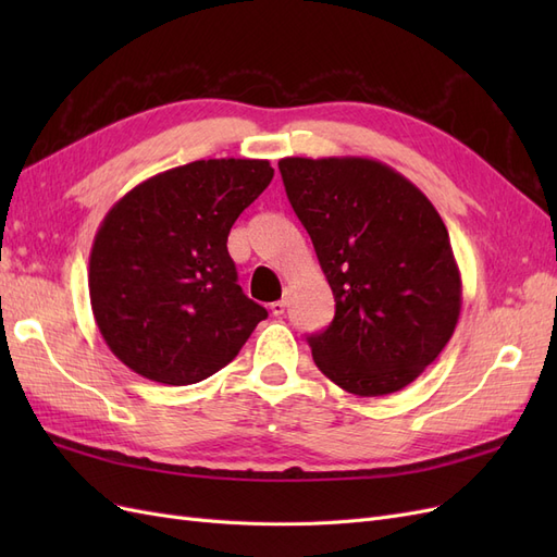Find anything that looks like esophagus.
<instances>
[{"mask_svg":"<svg viewBox=\"0 0 557 557\" xmlns=\"http://www.w3.org/2000/svg\"><path fill=\"white\" fill-rule=\"evenodd\" d=\"M269 309H272V313H274V315H283V313H285V301H283V299H278V301H274V305L269 307Z\"/></svg>","mask_w":557,"mask_h":557,"instance_id":"1","label":"esophagus"}]
</instances>
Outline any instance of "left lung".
I'll list each match as a JSON object with an SVG mask.
<instances>
[{
    "label": "left lung",
    "mask_w": 557,
    "mask_h": 557,
    "mask_svg": "<svg viewBox=\"0 0 557 557\" xmlns=\"http://www.w3.org/2000/svg\"><path fill=\"white\" fill-rule=\"evenodd\" d=\"M285 193L336 311L311 356L346 393L381 397L425 372L458 325L462 281L432 201L372 158H283Z\"/></svg>",
    "instance_id": "1"
}]
</instances>
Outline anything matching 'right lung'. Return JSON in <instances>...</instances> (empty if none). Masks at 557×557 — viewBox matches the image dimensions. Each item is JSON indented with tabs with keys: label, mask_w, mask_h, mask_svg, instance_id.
<instances>
[{
	"label": "right lung",
	"mask_w": 557,
	"mask_h": 557,
	"mask_svg": "<svg viewBox=\"0 0 557 557\" xmlns=\"http://www.w3.org/2000/svg\"><path fill=\"white\" fill-rule=\"evenodd\" d=\"M272 178L269 160H197L109 209L90 250V305L132 372L164 385L205 381L267 318L237 283L227 234Z\"/></svg>",
	"instance_id": "add662e5"
}]
</instances>
